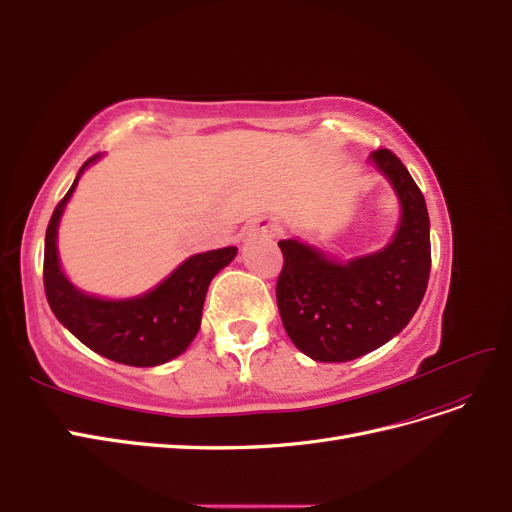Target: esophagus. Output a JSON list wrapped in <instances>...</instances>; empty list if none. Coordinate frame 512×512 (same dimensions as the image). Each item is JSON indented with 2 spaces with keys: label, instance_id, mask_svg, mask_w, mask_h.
I'll return each instance as SVG.
<instances>
[{
  "label": "esophagus",
  "instance_id": "obj_1",
  "mask_svg": "<svg viewBox=\"0 0 512 512\" xmlns=\"http://www.w3.org/2000/svg\"><path fill=\"white\" fill-rule=\"evenodd\" d=\"M275 230H277V228L271 226V224H262V226L256 228V232H258V235H262V237H273Z\"/></svg>",
  "mask_w": 512,
  "mask_h": 512
}]
</instances>
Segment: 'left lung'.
I'll return each mask as SVG.
<instances>
[{
  "mask_svg": "<svg viewBox=\"0 0 512 512\" xmlns=\"http://www.w3.org/2000/svg\"><path fill=\"white\" fill-rule=\"evenodd\" d=\"M369 164L399 200L395 235L382 250L342 260L303 239H282L277 307L292 344L309 359L344 363L384 346L412 320L431 271L429 213L408 168L389 149Z\"/></svg>",
  "mask_w": 512,
  "mask_h": 512,
  "instance_id": "1",
  "label": "left lung"
}]
</instances>
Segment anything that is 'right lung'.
I'll use <instances>...</instances> for the list:
<instances>
[{
  "label": "right lung",
  "mask_w": 512,
  "mask_h": 512,
  "mask_svg": "<svg viewBox=\"0 0 512 512\" xmlns=\"http://www.w3.org/2000/svg\"><path fill=\"white\" fill-rule=\"evenodd\" d=\"M102 153L89 158L64 200L55 207L44 239V290L55 318L89 350L115 363L156 367L188 350L200 329L211 280L237 256V247L200 252L185 258L151 290L128 299L96 297L74 286L61 269L57 232L61 215L85 170Z\"/></svg>",
  "instance_id": "1"
}]
</instances>
